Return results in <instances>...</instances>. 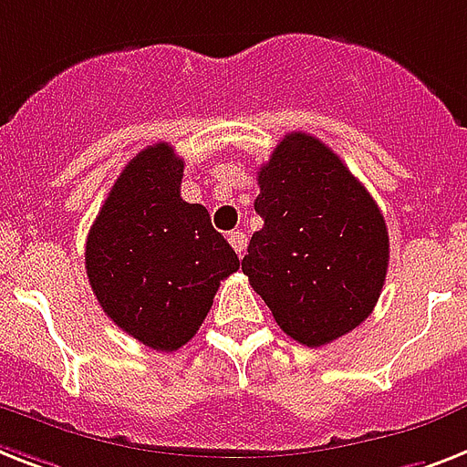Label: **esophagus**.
<instances>
[{
	"instance_id": "34e87169",
	"label": "esophagus",
	"mask_w": 467,
	"mask_h": 467,
	"mask_svg": "<svg viewBox=\"0 0 467 467\" xmlns=\"http://www.w3.org/2000/svg\"><path fill=\"white\" fill-rule=\"evenodd\" d=\"M227 240H230V244H233V249L237 254H244V249H246V237H244V233H230V237H227Z\"/></svg>"
}]
</instances>
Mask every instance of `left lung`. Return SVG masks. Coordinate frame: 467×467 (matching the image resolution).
I'll use <instances>...</instances> for the list:
<instances>
[{
	"instance_id": "8db88e82",
	"label": "left lung",
	"mask_w": 467,
	"mask_h": 467,
	"mask_svg": "<svg viewBox=\"0 0 467 467\" xmlns=\"http://www.w3.org/2000/svg\"><path fill=\"white\" fill-rule=\"evenodd\" d=\"M264 227L242 271L275 324L309 348L367 319L389 271V230L377 201L331 148L287 134L259 170Z\"/></svg>"
}]
</instances>
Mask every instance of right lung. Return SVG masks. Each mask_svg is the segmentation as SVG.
I'll list each match as a JSON object with an SVG mask.
<instances>
[{
	"label": "right lung",
	"instance_id": "obj_1",
	"mask_svg": "<svg viewBox=\"0 0 467 467\" xmlns=\"http://www.w3.org/2000/svg\"><path fill=\"white\" fill-rule=\"evenodd\" d=\"M184 161L153 143L129 161L86 242V273L102 312L161 352L194 338L213 297L240 268L201 203L180 194Z\"/></svg>",
	"mask_w": 467,
	"mask_h": 467
}]
</instances>
